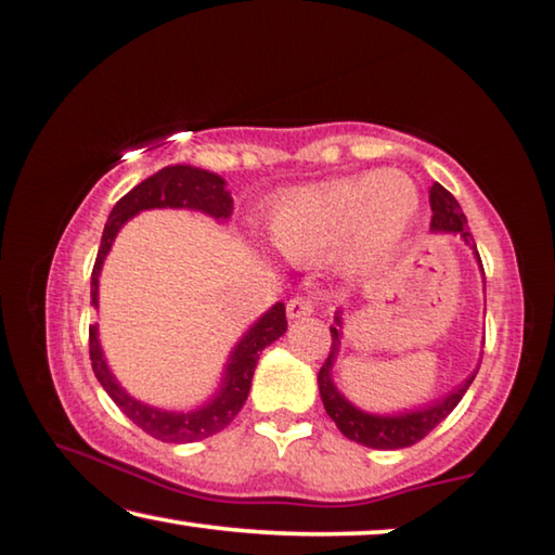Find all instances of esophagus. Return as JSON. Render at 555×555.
Listing matches in <instances>:
<instances>
[{
  "label": "esophagus",
  "mask_w": 555,
  "mask_h": 555,
  "mask_svg": "<svg viewBox=\"0 0 555 555\" xmlns=\"http://www.w3.org/2000/svg\"><path fill=\"white\" fill-rule=\"evenodd\" d=\"M312 310H315V305H312L310 297H305V295H295L287 300V318L291 320H300L305 315H312Z\"/></svg>",
  "instance_id": "esophagus-1"
}]
</instances>
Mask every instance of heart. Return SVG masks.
<instances>
[{
    "label": "heart",
    "instance_id": "obj_1",
    "mask_svg": "<svg viewBox=\"0 0 555 555\" xmlns=\"http://www.w3.org/2000/svg\"><path fill=\"white\" fill-rule=\"evenodd\" d=\"M421 192L400 170L360 172L302 188L270 212V237L287 258H335L343 270H371L388 260L411 232Z\"/></svg>",
    "mask_w": 555,
    "mask_h": 555
}]
</instances>
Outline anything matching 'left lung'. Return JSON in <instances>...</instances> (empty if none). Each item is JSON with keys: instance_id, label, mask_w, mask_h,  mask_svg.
<instances>
[{"instance_id": "1", "label": "left lung", "mask_w": 555, "mask_h": 555, "mask_svg": "<svg viewBox=\"0 0 555 555\" xmlns=\"http://www.w3.org/2000/svg\"><path fill=\"white\" fill-rule=\"evenodd\" d=\"M430 210H433L430 230L433 232H451V235L461 237L463 243L470 247L473 255H476L480 272H483V262H480L478 247H476V243H473L468 220H465L457 199L440 182H433V188H430ZM331 335H333L331 356H327V360L318 373L320 398H323L327 415L333 417L335 425L340 428L345 438L356 440V443L365 446V448H375V451H398V448L415 446L417 440H423L433 428H436L438 423H443L446 417L453 413V408L461 403V398L465 396V390L470 388L473 377H476V373H478V367H476V371L465 377V380L457 385L455 390H451L443 398L433 400V403H428V405L415 408V411H405V413H396V415L367 413V411H360L358 405H352L333 383V365L337 360V352H340V337H343L340 310L335 312V325H331Z\"/></svg>"}]
</instances>
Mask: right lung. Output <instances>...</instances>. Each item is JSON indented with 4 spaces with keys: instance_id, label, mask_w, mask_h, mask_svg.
<instances>
[{
    "instance_id": "right-lung-1",
    "label": "right lung",
    "mask_w": 555,
    "mask_h": 555,
    "mask_svg": "<svg viewBox=\"0 0 555 555\" xmlns=\"http://www.w3.org/2000/svg\"><path fill=\"white\" fill-rule=\"evenodd\" d=\"M224 182L220 175L199 170V167L190 165H170L152 175V178L142 180L138 188H132L119 203L112 207L109 220L104 224L102 243L98 260L92 268V305H100V272L104 258H107L112 243H115L117 232L122 224L140 215L142 210H155V207H175V210H197L224 222L232 215V197L224 190ZM287 331L285 305L275 302L272 308L253 323L240 343L232 348L228 365H224L220 388L215 396L192 411H163V408L147 405L142 400L132 398L117 377L112 375L107 360H104L102 345H100V331L98 325H90V360L92 371L107 396L115 400V405L122 411L130 421L142 428L147 436L163 440V443H195V440H205L228 428L235 421L240 408L245 405L247 392H250L255 365H258L260 352L275 343L280 335Z\"/></svg>"
}]
</instances>
